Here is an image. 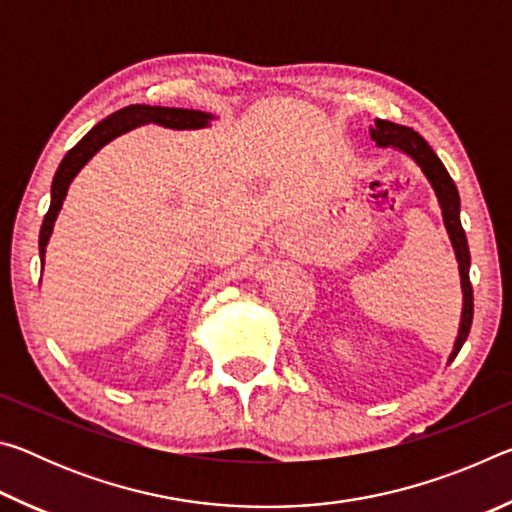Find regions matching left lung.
I'll return each mask as SVG.
<instances>
[{"mask_svg":"<svg viewBox=\"0 0 512 512\" xmlns=\"http://www.w3.org/2000/svg\"><path fill=\"white\" fill-rule=\"evenodd\" d=\"M370 137L377 142V146H395L404 153H409L411 158L420 164L424 176L429 178L433 192L438 196L440 210H443L445 228L449 232V239H452L454 253L458 259V271H461V287H463V318H461V329H458V339L454 345V352L449 361L461 352L463 343L470 334L472 327V316H474V293H472V282H470V248H467V237L461 225V198H458V189L454 185L452 176H449L445 164L433 153L431 146L424 142L420 133H415L409 126L393 124V121L386 119H375V126L370 128Z\"/></svg>","mask_w":512,"mask_h":512,"instance_id":"left-lung-1","label":"left lung"}]
</instances>
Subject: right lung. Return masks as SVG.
I'll list each match as a JSON object with an SVG mask.
<instances>
[{
  "instance_id": "1",
  "label": "right lung",
  "mask_w": 512,
  "mask_h": 512,
  "mask_svg": "<svg viewBox=\"0 0 512 512\" xmlns=\"http://www.w3.org/2000/svg\"><path fill=\"white\" fill-rule=\"evenodd\" d=\"M212 115L201 110H185V108H162V106H142V103H135V106H126L117 112H112L110 117L99 121L92 131L83 137V140L69 149L67 155L60 162V167L54 176V183H51V205L45 214V221H42L40 228V262L45 264V248L51 237V230H54V221L63 207L67 187L72 183L76 173L88 162L94 153H97L103 144L115 140L117 135L131 131V128L140 124H160L167 128H203Z\"/></svg>"
}]
</instances>
